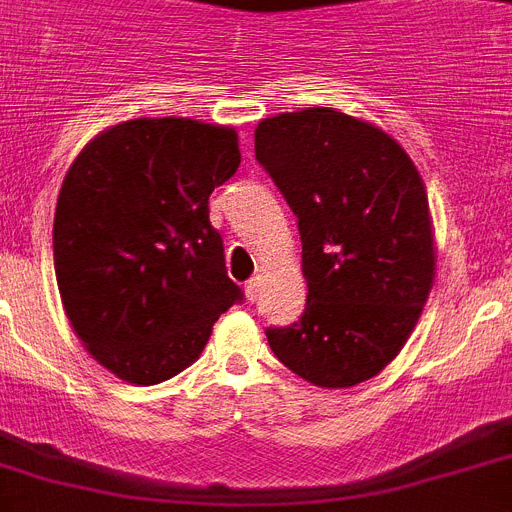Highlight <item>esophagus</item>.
Listing matches in <instances>:
<instances>
[{
	"label": "esophagus",
	"instance_id": "obj_1",
	"mask_svg": "<svg viewBox=\"0 0 512 512\" xmlns=\"http://www.w3.org/2000/svg\"><path fill=\"white\" fill-rule=\"evenodd\" d=\"M259 293H261V277H251L246 282V298L248 301H259Z\"/></svg>",
	"mask_w": 512,
	"mask_h": 512
}]
</instances>
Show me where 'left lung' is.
I'll use <instances>...</instances> for the list:
<instances>
[{
  "mask_svg": "<svg viewBox=\"0 0 512 512\" xmlns=\"http://www.w3.org/2000/svg\"><path fill=\"white\" fill-rule=\"evenodd\" d=\"M256 162L298 217L306 308L269 327L274 356L306 382L377 377L416 327L434 280L426 190L384 130L329 107L259 122Z\"/></svg>",
  "mask_w": 512,
  "mask_h": 512,
  "instance_id": "1",
  "label": "left lung"
}]
</instances>
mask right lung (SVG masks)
Instances as JSON below:
<instances>
[{"label": "right lung", "instance_id": "right-lung-1", "mask_svg": "<svg viewBox=\"0 0 512 512\" xmlns=\"http://www.w3.org/2000/svg\"><path fill=\"white\" fill-rule=\"evenodd\" d=\"M240 167L238 133L162 117L104 130L73 162L54 211V272L88 353L130 384L201 356L243 290L227 277L209 196Z\"/></svg>", "mask_w": 512, "mask_h": 512}]
</instances>
